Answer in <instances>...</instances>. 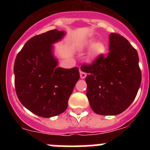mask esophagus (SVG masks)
<instances>
[{"mask_svg": "<svg viewBox=\"0 0 150 150\" xmlns=\"http://www.w3.org/2000/svg\"><path fill=\"white\" fill-rule=\"evenodd\" d=\"M79 74H80V78H81V79H84V78H86V74L83 72V71H80Z\"/></svg>", "mask_w": 150, "mask_h": 150, "instance_id": "esophagus-1", "label": "esophagus"}]
</instances>
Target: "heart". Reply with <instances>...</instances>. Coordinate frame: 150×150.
<instances>
[{"label":"heart","instance_id":"b5f03b06","mask_svg":"<svg viewBox=\"0 0 150 150\" xmlns=\"http://www.w3.org/2000/svg\"><path fill=\"white\" fill-rule=\"evenodd\" d=\"M85 46L87 48H91V52L93 55H98L105 52V46L100 42H96V40L91 38L87 40L85 43Z\"/></svg>","mask_w":150,"mask_h":150}]
</instances>
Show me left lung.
Returning <instances> with one entry per match:
<instances>
[{"instance_id": "left-lung-1", "label": "left lung", "mask_w": 150, "mask_h": 150, "mask_svg": "<svg viewBox=\"0 0 150 150\" xmlns=\"http://www.w3.org/2000/svg\"><path fill=\"white\" fill-rule=\"evenodd\" d=\"M110 52L90 65L87 74L86 96L92 110L102 116H116L131 105L141 83L137 52L128 40L118 34L109 36Z\"/></svg>"}]
</instances>
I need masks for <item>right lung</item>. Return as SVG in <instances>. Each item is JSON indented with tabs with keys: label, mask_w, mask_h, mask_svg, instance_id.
Segmentation results:
<instances>
[{
	"label": "right lung",
	"mask_w": 150,
	"mask_h": 150,
	"mask_svg": "<svg viewBox=\"0 0 150 150\" xmlns=\"http://www.w3.org/2000/svg\"><path fill=\"white\" fill-rule=\"evenodd\" d=\"M66 32L57 29L30 38L17 55L14 64L15 87L18 100L34 114L44 118L65 111L68 99L79 79L77 67H58L55 43Z\"/></svg>",
	"instance_id": "right-lung-1"
}]
</instances>
